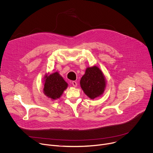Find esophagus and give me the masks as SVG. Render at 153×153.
I'll use <instances>...</instances> for the list:
<instances>
[{
	"label": "esophagus",
	"mask_w": 153,
	"mask_h": 153,
	"mask_svg": "<svg viewBox=\"0 0 153 153\" xmlns=\"http://www.w3.org/2000/svg\"><path fill=\"white\" fill-rule=\"evenodd\" d=\"M72 84H73V86H74V87H76L77 86V83L76 81H73Z\"/></svg>",
	"instance_id": "obj_1"
}]
</instances>
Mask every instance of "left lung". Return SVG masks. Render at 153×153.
Segmentation results:
<instances>
[{"label": "left lung", "instance_id": "8db88e82", "mask_svg": "<svg viewBox=\"0 0 153 153\" xmlns=\"http://www.w3.org/2000/svg\"><path fill=\"white\" fill-rule=\"evenodd\" d=\"M81 88L91 99L101 96L106 87V81L102 71L96 66L87 68L80 79Z\"/></svg>", "mask_w": 153, "mask_h": 153}]
</instances>
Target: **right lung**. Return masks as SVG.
<instances>
[{"label":"right lung","instance_id":"1","mask_svg":"<svg viewBox=\"0 0 153 153\" xmlns=\"http://www.w3.org/2000/svg\"><path fill=\"white\" fill-rule=\"evenodd\" d=\"M45 79L43 93L53 100L59 99L63 91L67 89L68 83L57 72L45 76Z\"/></svg>","mask_w":153,"mask_h":153}]
</instances>
